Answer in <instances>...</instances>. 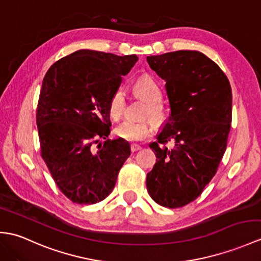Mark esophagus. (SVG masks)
I'll return each mask as SVG.
<instances>
[{
  "mask_svg": "<svg viewBox=\"0 0 261 261\" xmlns=\"http://www.w3.org/2000/svg\"><path fill=\"white\" fill-rule=\"evenodd\" d=\"M130 149H131V152H137V151L141 149V147H140V145H138V144H131Z\"/></svg>",
  "mask_w": 261,
  "mask_h": 261,
  "instance_id": "1",
  "label": "esophagus"
}]
</instances>
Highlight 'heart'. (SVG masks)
<instances>
[{
    "label": "heart",
    "mask_w": 261,
    "mask_h": 261,
    "mask_svg": "<svg viewBox=\"0 0 261 261\" xmlns=\"http://www.w3.org/2000/svg\"><path fill=\"white\" fill-rule=\"evenodd\" d=\"M135 92L149 102L147 110L148 116L155 119H160L163 114V108L161 106L162 91L152 77L149 75H141L135 82ZM125 93L122 88L117 89L111 94L108 102V111L113 120H119L123 114L125 108ZM152 125L149 122H135L131 120H125L116 129V135L120 139L129 142H139L152 135Z\"/></svg>",
    "instance_id": "1"
}]
</instances>
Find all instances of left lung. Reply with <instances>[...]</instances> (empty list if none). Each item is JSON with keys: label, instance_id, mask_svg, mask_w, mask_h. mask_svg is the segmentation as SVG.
<instances>
[{"label": "left lung", "instance_id": "8db88e82", "mask_svg": "<svg viewBox=\"0 0 261 261\" xmlns=\"http://www.w3.org/2000/svg\"><path fill=\"white\" fill-rule=\"evenodd\" d=\"M166 81L170 117L150 148L156 159L147 190L166 208H180L201 195L216 174L231 126L232 92L227 75L198 51L147 57ZM175 142L169 150L164 144Z\"/></svg>", "mask_w": 261, "mask_h": 261}]
</instances>
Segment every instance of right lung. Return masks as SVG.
<instances>
[{"label":"right lung","mask_w":261,"mask_h":261,"mask_svg":"<svg viewBox=\"0 0 261 261\" xmlns=\"http://www.w3.org/2000/svg\"><path fill=\"white\" fill-rule=\"evenodd\" d=\"M138 57L79 50L54 63L42 82L36 108L41 156L72 202L93 204L116 186L130 155L123 139L110 140L108 102ZM99 138L106 140L94 144Z\"/></svg>","instance_id":"right-lung-1"}]
</instances>
